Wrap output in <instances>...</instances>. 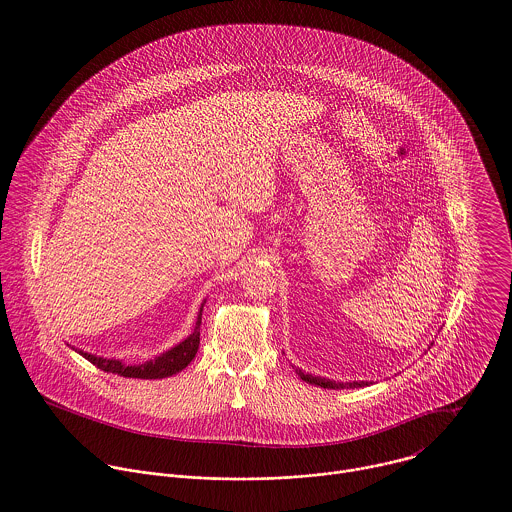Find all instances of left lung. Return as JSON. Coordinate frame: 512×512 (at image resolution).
I'll return each mask as SVG.
<instances>
[{
	"mask_svg": "<svg viewBox=\"0 0 512 512\" xmlns=\"http://www.w3.org/2000/svg\"><path fill=\"white\" fill-rule=\"evenodd\" d=\"M295 372L299 374V378L301 380H305L307 384H315V386H320V388H328V390H343V388H365L368 386V382H334V380H328V378H320V376H313V374H305V372H301L299 368H295Z\"/></svg>",
	"mask_w": 512,
	"mask_h": 512,
	"instance_id": "1",
	"label": "left lung"
}]
</instances>
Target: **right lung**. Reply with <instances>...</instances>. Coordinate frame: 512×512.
I'll return each mask as SVG.
<instances>
[{"instance_id": "obj_1", "label": "right lung", "mask_w": 512, "mask_h": 512, "mask_svg": "<svg viewBox=\"0 0 512 512\" xmlns=\"http://www.w3.org/2000/svg\"><path fill=\"white\" fill-rule=\"evenodd\" d=\"M201 311L203 305L199 309L197 322H195L194 332L184 341H180L178 345H174L169 351H165L163 355L146 361L142 365H124L119 359H103L96 357L84 351H78L84 359H88L92 365L98 366L103 372H113L124 378H142V380H157V378H169L172 374L184 370L186 366L192 363V359L199 349V326H201ZM74 349V347H73ZM76 351V349H74Z\"/></svg>"}]
</instances>
